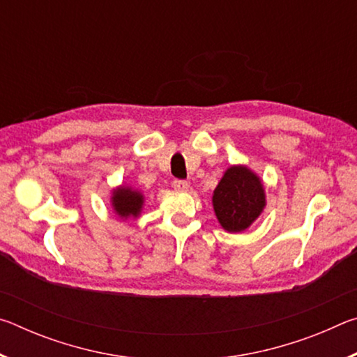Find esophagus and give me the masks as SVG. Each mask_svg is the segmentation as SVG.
I'll return each mask as SVG.
<instances>
[{
	"label": "esophagus",
	"mask_w": 357,
	"mask_h": 357,
	"mask_svg": "<svg viewBox=\"0 0 357 357\" xmlns=\"http://www.w3.org/2000/svg\"><path fill=\"white\" fill-rule=\"evenodd\" d=\"M173 187L176 190L184 192V190L189 189V183H187V181H184V179H174L173 181Z\"/></svg>",
	"instance_id": "obj_1"
}]
</instances>
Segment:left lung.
Wrapping results in <instances>:
<instances>
[{
	"label": "left lung",
	"instance_id": "obj_1",
	"mask_svg": "<svg viewBox=\"0 0 357 357\" xmlns=\"http://www.w3.org/2000/svg\"><path fill=\"white\" fill-rule=\"evenodd\" d=\"M213 204L217 219L227 231H243L264 208L263 185L249 168L231 167L215 187Z\"/></svg>",
	"mask_w": 357,
	"mask_h": 357
}]
</instances>
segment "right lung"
Wrapping results in <instances>:
<instances>
[{
	"label": "right lung",
	"instance_id": "obj_1",
	"mask_svg": "<svg viewBox=\"0 0 357 357\" xmlns=\"http://www.w3.org/2000/svg\"><path fill=\"white\" fill-rule=\"evenodd\" d=\"M113 208L121 217H137L140 213L143 197L142 193L129 189V187H119L113 192Z\"/></svg>",
	"mask_w": 357,
	"mask_h": 357
}]
</instances>
